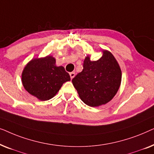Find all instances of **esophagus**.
Wrapping results in <instances>:
<instances>
[{"label": "esophagus", "instance_id": "34e87169", "mask_svg": "<svg viewBox=\"0 0 154 154\" xmlns=\"http://www.w3.org/2000/svg\"><path fill=\"white\" fill-rule=\"evenodd\" d=\"M69 75H70L71 79H73L75 76V72H71L70 73H69Z\"/></svg>", "mask_w": 154, "mask_h": 154}]
</instances>
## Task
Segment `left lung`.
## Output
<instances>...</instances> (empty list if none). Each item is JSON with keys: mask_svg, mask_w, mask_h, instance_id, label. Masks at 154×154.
<instances>
[{"mask_svg": "<svg viewBox=\"0 0 154 154\" xmlns=\"http://www.w3.org/2000/svg\"><path fill=\"white\" fill-rule=\"evenodd\" d=\"M83 71L72 79L81 100L90 106L105 104L116 94L121 82V70L112 54L103 51L100 60L85 59Z\"/></svg>", "mask_w": 154, "mask_h": 154, "instance_id": "1", "label": "left lung"}]
</instances>
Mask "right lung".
<instances>
[{
    "label": "right lung",
    "instance_id": "obj_1",
    "mask_svg": "<svg viewBox=\"0 0 154 154\" xmlns=\"http://www.w3.org/2000/svg\"><path fill=\"white\" fill-rule=\"evenodd\" d=\"M52 56L34 59L28 63L22 72V84L29 93L40 100L53 97L63 83L71 80L63 66H57Z\"/></svg>",
    "mask_w": 154,
    "mask_h": 154
}]
</instances>
